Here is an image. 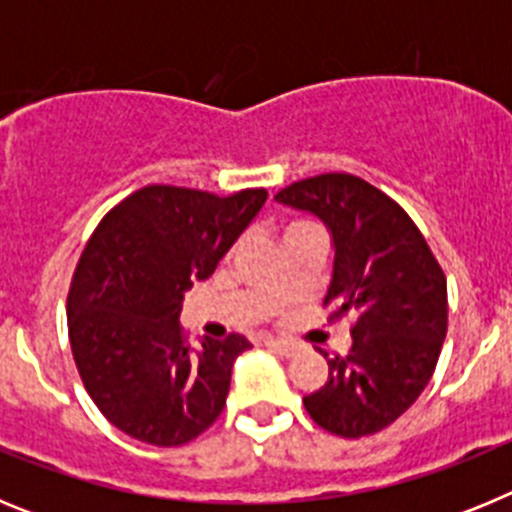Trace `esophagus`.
I'll use <instances>...</instances> for the list:
<instances>
[{
	"label": "esophagus",
	"instance_id": "esophagus-1",
	"mask_svg": "<svg viewBox=\"0 0 512 512\" xmlns=\"http://www.w3.org/2000/svg\"><path fill=\"white\" fill-rule=\"evenodd\" d=\"M264 346H269L271 351H277L282 356H295L297 354V343L292 341H277V338H266Z\"/></svg>",
	"mask_w": 512,
	"mask_h": 512
}]
</instances>
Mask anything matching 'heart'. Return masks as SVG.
I'll list each match as a JSON object with an SVG mask.
<instances>
[{
    "instance_id": "obj_1",
    "label": "heart",
    "mask_w": 512,
    "mask_h": 512,
    "mask_svg": "<svg viewBox=\"0 0 512 512\" xmlns=\"http://www.w3.org/2000/svg\"><path fill=\"white\" fill-rule=\"evenodd\" d=\"M300 225H307V223H292V225H289V228H300ZM274 295H282V287H279V284H277V287H274Z\"/></svg>"
}]
</instances>
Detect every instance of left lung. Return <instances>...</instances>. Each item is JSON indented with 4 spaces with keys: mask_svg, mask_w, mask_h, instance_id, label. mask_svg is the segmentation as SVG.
I'll list each match as a JSON object with an SVG mask.
<instances>
[{
    "mask_svg": "<svg viewBox=\"0 0 512 512\" xmlns=\"http://www.w3.org/2000/svg\"><path fill=\"white\" fill-rule=\"evenodd\" d=\"M274 200L318 215L336 261L325 307L351 318V351L328 359V382L307 395L310 418L341 438L379 433L431 382L441 354L449 297L446 274L410 215L354 174L310 176Z\"/></svg>",
    "mask_w": 512,
    "mask_h": 512,
    "instance_id": "left-lung-1",
    "label": "left lung"
}]
</instances>
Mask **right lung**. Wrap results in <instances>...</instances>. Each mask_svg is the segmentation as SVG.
<instances>
[{
    "instance_id": "obj_1",
    "label": "right lung",
    "mask_w": 512,
    "mask_h": 512,
    "mask_svg": "<svg viewBox=\"0 0 512 512\" xmlns=\"http://www.w3.org/2000/svg\"><path fill=\"white\" fill-rule=\"evenodd\" d=\"M266 202V189L230 197L171 184L128 194L99 220L69 287V341L99 413L151 446H182L225 408L241 333L200 348L179 325L184 292Z\"/></svg>"
}]
</instances>
